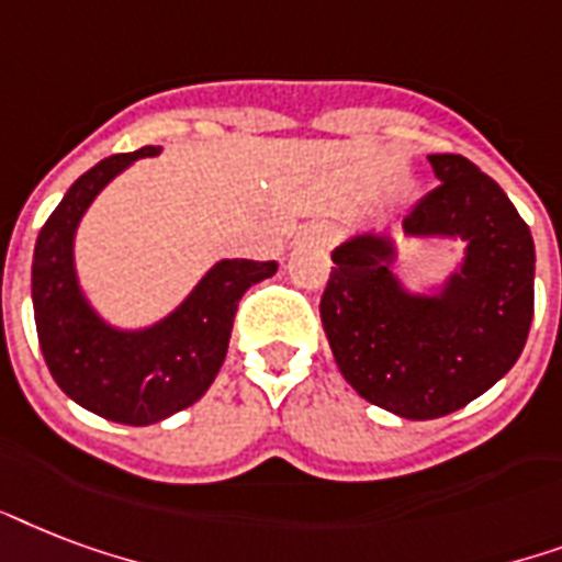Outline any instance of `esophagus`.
Returning a JSON list of instances; mask_svg holds the SVG:
<instances>
[{"instance_id":"1","label":"esophagus","mask_w":562,"mask_h":562,"mask_svg":"<svg viewBox=\"0 0 562 562\" xmlns=\"http://www.w3.org/2000/svg\"><path fill=\"white\" fill-rule=\"evenodd\" d=\"M304 237H307L313 246H319V249H330V246L337 243V237H340V232H337V225H330V222H316V225H311V228L304 232Z\"/></svg>"}]
</instances>
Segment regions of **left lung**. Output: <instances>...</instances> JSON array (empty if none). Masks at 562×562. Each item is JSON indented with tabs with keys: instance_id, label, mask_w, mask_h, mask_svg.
Here are the masks:
<instances>
[{
	"instance_id": "obj_1",
	"label": "left lung",
	"mask_w": 562,
	"mask_h": 562,
	"mask_svg": "<svg viewBox=\"0 0 562 562\" xmlns=\"http://www.w3.org/2000/svg\"><path fill=\"white\" fill-rule=\"evenodd\" d=\"M442 181L407 216V237H460L467 258L437 295L393 276L390 237L334 249L322 328L342 378L404 419L467 407L510 372L533 319V237L502 187L463 155H428Z\"/></svg>"
}]
</instances>
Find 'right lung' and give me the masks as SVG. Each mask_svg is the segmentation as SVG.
<instances>
[{"mask_svg": "<svg viewBox=\"0 0 562 562\" xmlns=\"http://www.w3.org/2000/svg\"><path fill=\"white\" fill-rule=\"evenodd\" d=\"M158 151L143 146L87 169L34 246L32 302L43 360L72 402L120 425H155L199 402L225 360L243 293L278 269L276 260H220L167 319L143 330L111 328L78 286L72 240L99 190Z\"/></svg>", "mask_w": 562, "mask_h": 562, "instance_id": "obj_1", "label": "right lung"}]
</instances>
